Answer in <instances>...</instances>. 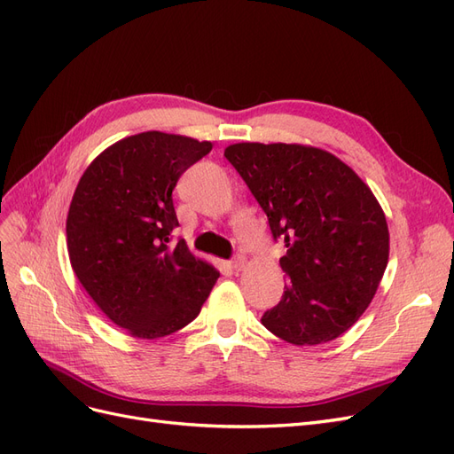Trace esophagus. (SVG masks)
I'll use <instances>...</instances> for the list:
<instances>
[{
    "label": "esophagus",
    "mask_w": 454,
    "mask_h": 454,
    "mask_svg": "<svg viewBox=\"0 0 454 454\" xmlns=\"http://www.w3.org/2000/svg\"><path fill=\"white\" fill-rule=\"evenodd\" d=\"M231 267H232V269H235V270H242V269L246 267V257H242V255L235 257V259H232V263H231Z\"/></svg>",
    "instance_id": "esophagus-1"
}]
</instances>
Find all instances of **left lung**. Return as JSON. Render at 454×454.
Listing matches in <instances>:
<instances>
[{
  "label": "left lung",
  "instance_id": "8db88e82",
  "mask_svg": "<svg viewBox=\"0 0 454 454\" xmlns=\"http://www.w3.org/2000/svg\"><path fill=\"white\" fill-rule=\"evenodd\" d=\"M225 157L287 248L280 303L261 318L295 347L342 335L375 297L388 265L390 232L377 197L347 162L303 144L240 142Z\"/></svg>",
  "mask_w": 454,
  "mask_h": 454
}]
</instances>
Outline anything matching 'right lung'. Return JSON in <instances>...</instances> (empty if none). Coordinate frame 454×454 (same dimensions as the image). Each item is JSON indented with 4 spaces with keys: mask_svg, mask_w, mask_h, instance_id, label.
I'll return each mask as SVG.
<instances>
[{
    "mask_svg": "<svg viewBox=\"0 0 454 454\" xmlns=\"http://www.w3.org/2000/svg\"><path fill=\"white\" fill-rule=\"evenodd\" d=\"M212 142L147 130L106 147L81 176L66 219L77 280L136 339L172 335L197 318L219 270L195 257L177 227L172 191Z\"/></svg>",
    "mask_w": 454,
    "mask_h": 454,
    "instance_id": "obj_1",
    "label": "right lung"
}]
</instances>
